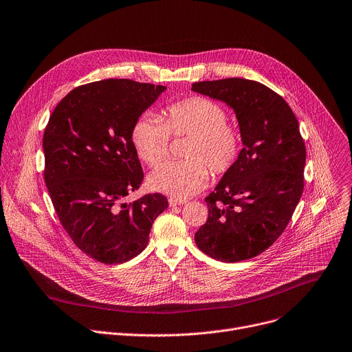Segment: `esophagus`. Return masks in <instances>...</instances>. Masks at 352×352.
I'll list each match as a JSON object with an SVG mask.
<instances>
[{
	"label": "esophagus",
	"mask_w": 352,
	"mask_h": 352,
	"mask_svg": "<svg viewBox=\"0 0 352 352\" xmlns=\"http://www.w3.org/2000/svg\"><path fill=\"white\" fill-rule=\"evenodd\" d=\"M184 204H186L185 199H175V198H171V199L168 201V205H170V206H181V205H184Z\"/></svg>",
	"instance_id": "esophagus-1"
}]
</instances>
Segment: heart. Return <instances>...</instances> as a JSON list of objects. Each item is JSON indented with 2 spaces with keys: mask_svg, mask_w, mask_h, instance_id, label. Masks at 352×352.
I'll return each mask as SVG.
<instances>
[{
  "mask_svg": "<svg viewBox=\"0 0 352 352\" xmlns=\"http://www.w3.org/2000/svg\"><path fill=\"white\" fill-rule=\"evenodd\" d=\"M162 120L153 113L139 116L131 131L140 160L151 167L166 158L170 135L189 136L184 147V162H168L148 175L151 189L175 199L198 194L209 181V170L228 173L237 162L243 140L240 132L228 123V113L202 97L186 98L168 105Z\"/></svg>",
  "mask_w": 352,
  "mask_h": 352,
  "instance_id": "heart-1",
  "label": "heart"
}]
</instances>
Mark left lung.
<instances>
[{"mask_svg": "<svg viewBox=\"0 0 352 352\" xmlns=\"http://www.w3.org/2000/svg\"><path fill=\"white\" fill-rule=\"evenodd\" d=\"M192 91L236 112L243 148L236 164L205 198L208 220L195 243L223 263L250 260L283 233L303 192L306 147L286 101L245 78L199 81Z\"/></svg>", "mask_w": 352, "mask_h": 352, "instance_id": "8db88e82", "label": "left lung"}]
</instances>
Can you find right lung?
<instances>
[{
	"instance_id": "right-lung-1",
	"label": "right lung",
	"mask_w": 352,
	"mask_h": 352,
	"mask_svg": "<svg viewBox=\"0 0 352 352\" xmlns=\"http://www.w3.org/2000/svg\"><path fill=\"white\" fill-rule=\"evenodd\" d=\"M164 85L108 78L80 85L63 98L43 135L45 182L57 217L88 257L120 264L140 254L162 194L123 199L143 182L131 131Z\"/></svg>"
}]
</instances>
